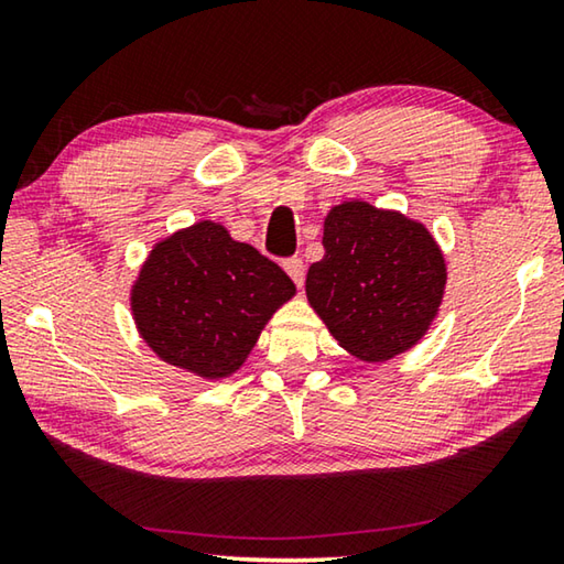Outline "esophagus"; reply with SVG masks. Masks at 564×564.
Here are the masks:
<instances>
[{"mask_svg": "<svg viewBox=\"0 0 564 564\" xmlns=\"http://www.w3.org/2000/svg\"><path fill=\"white\" fill-rule=\"evenodd\" d=\"M283 269H285V273L291 275V281L301 289V285H303V279H305L303 261H301V259H289V261H283Z\"/></svg>", "mask_w": 564, "mask_h": 564, "instance_id": "34e87169", "label": "esophagus"}]
</instances>
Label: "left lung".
Returning <instances> with one entry per match:
<instances>
[{"label":"left lung","instance_id":"8db88e82","mask_svg":"<svg viewBox=\"0 0 564 564\" xmlns=\"http://www.w3.org/2000/svg\"><path fill=\"white\" fill-rule=\"evenodd\" d=\"M323 248L305 295L343 350L383 362L423 340L447 283L445 256L425 224L350 198L323 218Z\"/></svg>","mask_w":564,"mask_h":564}]
</instances>
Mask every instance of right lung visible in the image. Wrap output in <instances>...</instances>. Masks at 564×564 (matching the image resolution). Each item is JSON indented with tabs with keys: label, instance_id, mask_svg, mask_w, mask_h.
Masks as SVG:
<instances>
[{
	"label": "right lung",
	"instance_id": "obj_1",
	"mask_svg": "<svg viewBox=\"0 0 564 564\" xmlns=\"http://www.w3.org/2000/svg\"><path fill=\"white\" fill-rule=\"evenodd\" d=\"M295 295L281 265L196 221L151 248L131 285V316L159 360L204 380L243 366L265 323Z\"/></svg>",
	"mask_w": 564,
	"mask_h": 564
}]
</instances>
